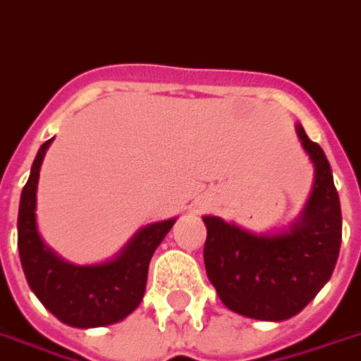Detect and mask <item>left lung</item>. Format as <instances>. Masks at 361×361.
Masks as SVG:
<instances>
[{
	"label": "left lung",
	"instance_id": "obj_1",
	"mask_svg": "<svg viewBox=\"0 0 361 361\" xmlns=\"http://www.w3.org/2000/svg\"><path fill=\"white\" fill-rule=\"evenodd\" d=\"M317 178L300 220L289 232L255 235L204 216V265L218 297L233 312L257 320H287L330 279L342 242V210L324 151L297 126Z\"/></svg>",
	"mask_w": 361,
	"mask_h": 361
}]
</instances>
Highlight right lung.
I'll list each match as a JSON object with an SVG mask.
<instances>
[{"label":"right lung","instance_id":"right-lung-1","mask_svg":"<svg viewBox=\"0 0 361 361\" xmlns=\"http://www.w3.org/2000/svg\"><path fill=\"white\" fill-rule=\"evenodd\" d=\"M51 141H44L35 157L19 202L17 247L25 277L37 299L64 324L74 328L108 326L139 307L147 285L149 261L175 220L145 226L108 263L72 265L62 261L44 245L35 222L39 171Z\"/></svg>","mask_w":361,"mask_h":361}]
</instances>
